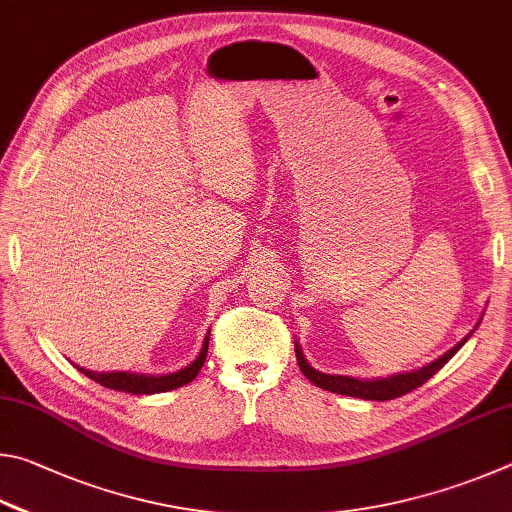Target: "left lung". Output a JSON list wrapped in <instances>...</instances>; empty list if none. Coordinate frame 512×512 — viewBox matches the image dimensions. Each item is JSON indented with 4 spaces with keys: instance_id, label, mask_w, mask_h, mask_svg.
<instances>
[{
    "instance_id": "1",
    "label": "left lung",
    "mask_w": 512,
    "mask_h": 512,
    "mask_svg": "<svg viewBox=\"0 0 512 512\" xmlns=\"http://www.w3.org/2000/svg\"><path fill=\"white\" fill-rule=\"evenodd\" d=\"M477 326H474V330H477ZM470 337L472 333L468 337H463L459 344L450 348L445 355L438 357V360L423 366V369L411 371V373H396V375H389V378H378V380H357V378H348V375H330V373H321L317 369H312L306 357H303L301 346L297 342H294V353H297L301 373L306 375L312 384H317L319 389L339 393V396L362 398V400H393V398L405 396V393L414 391L418 387H423L429 378H434V375L452 360L456 351H459Z\"/></svg>"
}]
</instances>
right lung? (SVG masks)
<instances>
[{"mask_svg":"<svg viewBox=\"0 0 512 512\" xmlns=\"http://www.w3.org/2000/svg\"><path fill=\"white\" fill-rule=\"evenodd\" d=\"M206 351H209V335L204 337V344H202L200 355H197L195 360L186 366V369L175 371V373H168V375H143V373H128V371L96 373V371L83 369V366H78V371L85 373L89 380L103 384L105 389L134 393V396H148V393H161V391H170V389L184 387V384L195 380V375L200 373V369L204 366Z\"/></svg>","mask_w":512,"mask_h":512,"instance_id":"1","label":"right lung"}]
</instances>
